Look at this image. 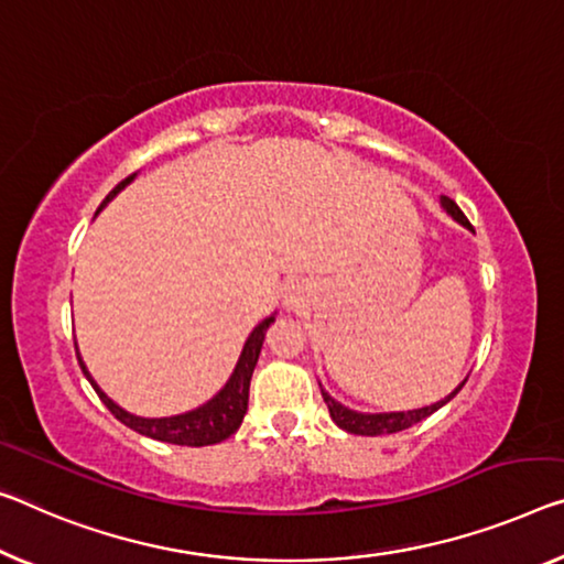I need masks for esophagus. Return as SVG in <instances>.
Instances as JSON below:
<instances>
[{
	"label": "esophagus",
	"instance_id": "34e87169",
	"mask_svg": "<svg viewBox=\"0 0 564 564\" xmlns=\"http://www.w3.org/2000/svg\"><path fill=\"white\" fill-rule=\"evenodd\" d=\"M284 300H288L290 307H300L302 302H305V297H302V290H300V288H292V290L288 292V297H284Z\"/></svg>",
	"mask_w": 564,
	"mask_h": 564
}]
</instances>
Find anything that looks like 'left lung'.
Returning a JSON list of instances; mask_svg holds the SVG:
<instances>
[{"instance_id": "1", "label": "left lung", "mask_w": 564, "mask_h": 564, "mask_svg": "<svg viewBox=\"0 0 564 564\" xmlns=\"http://www.w3.org/2000/svg\"><path fill=\"white\" fill-rule=\"evenodd\" d=\"M441 206H444L446 214H452L454 219H456L458 224H462V227L471 229L469 219H466L464 212L458 209L454 198L441 196ZM464 383H466V380H464ZM464 383H458V386L454 388V391L444 398V401L431 403V405H423V409L395 411V413H358V411H350V409H345L343 403H337L335 398H333L330 393H327L323 386H319V391H323V398H325V403H327V411H330V419H333L343 431L355 433V436H383V433H398V431H403V429H411L413 423L429 419V415H431L433 411H438L441 405H446L448 401H452V398H454L458 391H462Z\"/></svg>"}]
</instances>
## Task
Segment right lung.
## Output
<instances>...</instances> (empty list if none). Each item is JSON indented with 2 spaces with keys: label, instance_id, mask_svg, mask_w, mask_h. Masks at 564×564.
I'll use <instances>...</instances> for the list:
<instances>
[{
  "label": "right lung",
  "instance_id": "1",
  "mask_svg": "<svg viewBox=\"0 0 564 564\" xmlns=\"http://www.w3.org/2000/svg\"><path fill=\"white\" fill-rule=\"evenodd\" d=\"M133 178H135V173H131V176L120 181V184L106 196V202L100 204V209L108 202H112L118 192H123V188L131 184ZM272 323H274V315L262 319V323H259L252 330V335L247 337L245 348H241V355L237 360V368H234V372L229 376L227 386H224L221 391L212 398V401H206L204 405H198V409L188 411V413L169 415V419H143V415H133V413L123 411L116 401H110V398L100 391V386L95 383L88 368H85L80 352H77V360H80L85 378L90 380V386L95 388V393L100 395V401L106 403L108 411L116 415L120 423H126L128 429L138 431L141 436L166 441V444H176V446H212V444H219V441H224V438H229L231 433L241 426V421H245L247 403H249V380H252L259 352H262L264 335H267V330H270Z\"/></svg>",
  "mask_w": 564,
  "mask_h": 564
}]
</instances>
